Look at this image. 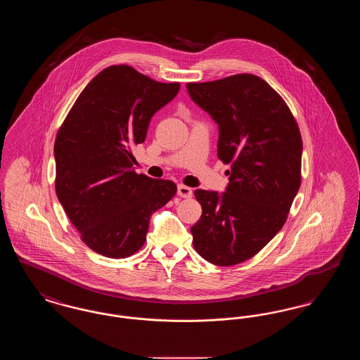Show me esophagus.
Wrapping results in <instances>:
<instances>
[{"mask_svg": "<svg viewBox=\"0 0 360 360\" xmlns=\"http://www.w3.org/2000/svg\"><path fill=\"white\" fill-rule=\"evenodd\" d=\"M176 194H178L179 197H182V198H190V197L193 195V190L188 188V186H185V185H178Z\"/></svg>", "mask_w": 360, "mask_h": 360, "instance_id": "1", "label": "esophagus"}]
</instances>
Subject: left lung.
Listing matches in <instances>:
<instances>
[{"label":"left lung","mask_w":360,"mask_h":360,"mask_svg":"<svg viewBox=\"0 0 360 360\" xmlns=\"http://www.w3.org/2000/svg\"><path fill=\"white\" fill-rule=\"evenodd\" d=\"M188 96L219 125L217 156L231 163L225 191L195 190L202 214L190 228L195 251L233 266L281 231L301 185L302 139L289 106L252 74L188 84Z\"/></svg>","instance_id":"8db88e82"}]
</instances>
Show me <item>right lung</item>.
<instances>
[{
    "mask_svg": "<svg viewBox=\"0 0 360 360\" xmlns=\"http://www.w3.org/2000/svg\"><path fill=\"white\" fill-rule=\"evenodd\" d=\"M179 87L125 65L110 66L86 86L56 135L58 200L97 254L113 259L135 254L151 216L176 193L172 181L136 174L131 150L146 140L153 116Z\"/></svg>",
    "mask_w": 360,
    "mask_h": 360,
    "instance_id": "add662e5",
    "label": "right lung"
}]
</instances>
